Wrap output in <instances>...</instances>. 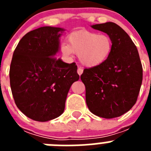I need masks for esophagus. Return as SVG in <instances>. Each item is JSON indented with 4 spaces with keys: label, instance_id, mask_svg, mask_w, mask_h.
Masks as SVG:
<instances>
[{
    "label": "esophagus",
    "instance_id": "obj_1",
    "mask_svg": "<svg viewBox=\"0 0 151 151\" xmlns=\"http://www.w3.org/2000/svg\"><path fill=\"white\" fill-rule=\"evenodd\" d=\"M77 73H78V74L79 75V76H81V75L82 74V73H83V69L81 67H78V69H77Z\"/></svg>",
    "mask_w": 151,
    "mask_h": 151
}]
</instances>
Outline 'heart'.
<instances>
[{
    "label": "heart",
    "instance_id": "heart-1",
    "mask_svg": "<svg viewBox=\"0 0 151 151\" xmlns=\"http://www.w3.org/2000/svg\"><path fill=\"white\" fill-rule=\"evenodd\" d=\"M68 42L61 45L62 54L69 58H72L75 54H78L80 62L89 68L104 63L113 47L110 36L85 29L72 32L68 37Z\"/></svg>",
    "mask_w": 151,
    "mask_h": 151
}]
</instances>
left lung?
Listing matches in <instances>:
<instances>
[{"instance_id": "obj_1", "label": "left lung", "mask_w": 151, "mask_h": 151, "mask_svg": "<svg viewBox=\"0 0 151 151\" xmlns=\"http://www.w3.org/2000/svg\"><path fill=\"white\" fill-rule=\"evenodd\" d=\"M91 27L110 36L113 47L104 63L85 69L81 76L86 104L97 116H120L134 105L142 83L143 69L138 49L129 35L114 22Z\"/></svg>"}]
</instances>
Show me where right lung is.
I'll return each mask as SVG.
<instances>
[{"label":"right lung","mask_w":151,"mask_h":151,"mask_svg":"<svg viewBox=\"0 0 151 151\" xmlns=\"http://www.w3.org/2000/svg\"><path fill=\"white\" fill-rule=\"evenodd\" d=\"M65 29L43 26L21 38L13 52L10 82L16 105L33 120L47 122L63 113L69 88L79 79L75 63L57 59Z\"/></svg>","instance_id":"obj_1"}]
</instances>
